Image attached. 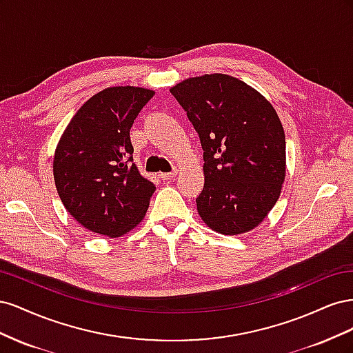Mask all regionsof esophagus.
I'll use <instances>...</instances> for the list:
<instances>
[{"instance_id": "obj_1", "label": "esophagus", "mask_w": 353, "mask_h": 353, "mask_svg": "<svg viewBox=\"0 0 353 353\" xmlns=\"http://www.w3.org/2000/svg\"><path fill=\"white\" fill-rule=\"evenodd\" d=\"M176 174H178V170H174V172H166V174H160L159 176L162 178L163 181H168V179H174L175 176H176Z\"/></svg>"}]
</instances>
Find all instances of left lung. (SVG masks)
Masks as SVG:
<instances>
[{
	"instance_id": "obj_1",
	"label": "left lung",
	"mask_w": 353,
	"mask_h": 353,
	"mask_svg": "<svg viewBox=\"0 0 353 353\" xmlns=\"http://www.w3.org/2000/svg\"><path fill=\"white\" fill-rule=\"evenodd\" d=\"M203 148L205 187L197 212L213 231L237 236L258 227L285 178V135L261 92L223 73L188 78L170 88Z\"/></svg>"
}]
</instances>
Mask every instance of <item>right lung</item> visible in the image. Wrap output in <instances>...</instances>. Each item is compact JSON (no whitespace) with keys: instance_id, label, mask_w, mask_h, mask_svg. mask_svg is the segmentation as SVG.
<instances>
[{"instance_id":"right-lung-1","label":"right lung","mask_w":353,"mask_h":353,"mask_svg":"<svg viewBox=\"0 0 353 353\" xmlns=\"http://www.w3.org/2000/svg\"><path fill=\"white\" fill-rule=\"evenodd\" d=\"M153 95L140 87L105 88L81 105L60 137L56 188L83 228L114 239L145 216L156 187L131 163L130 130Z\"/></svg>"}]
</instances>
